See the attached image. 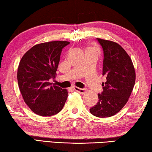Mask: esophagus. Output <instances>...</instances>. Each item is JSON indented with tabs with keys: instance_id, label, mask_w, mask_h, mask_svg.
Wrapping results in <instances>:
<instances>
[{
	"instance_id": "obj_1",
	"label": "esophagus",
	"mask_w": 152,
	"mask_h": 152,
	"mask_svg": "<svg viewBox=\"0 0 152 152\" xmlns=\"http://www.w3.org/2000/svg\"><path fill=\"white\" fill-rule=\"evenodd\" d=\"M73 88H74V91L79 92L80 94H83L86 92V89L85 88H78V87H76V86L73 87Z\"/></svg>"
}]
</instances>
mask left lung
Segmentation results:
<instances>
[{
	"instance_id": "1",
	"label": "left lung",
	"mask_w": 152,
	"mask_h": 152,
	"mask_svg": "<svg viewBox=\"0 0 152 152\" xmlns=\"http://www.w3.org/2000/svg\"><path fill=\"white\" fill-rule=\"evenodd\" d=\"M104 53L102 75L103 91L98 94L99 102L90 109L94 116L101 118L113 116L128 101L135 82V72L132 59L117 43L96 38Z\"/></svg>"
}]
</instances>
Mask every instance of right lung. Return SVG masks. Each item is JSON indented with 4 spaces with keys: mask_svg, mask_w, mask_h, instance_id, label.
Returning a JSON list of instances; mask_svg holds the SVG:
<instances>
[{
    "mask_svg": "<svg viewBox=\"0 0 152 152\" xmlns=\"http://www.w3.org/2000/svg\"><path fill=\"white\" fill-rule=\"evenodd\" d=\"M66 41L39 43L23 56L17 70L19 90L25 103L35 114L49 117L57 114L65 104L68 91L50 82L54 79Z\"/></svg>",
    "mask_w": 152,
    "mask_h": 152,
    "instance_id": "obj_1",
    "label": "right lung"
}]
</instances>
